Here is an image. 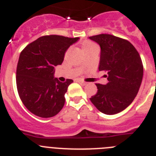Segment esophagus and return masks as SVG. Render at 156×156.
I'll use <instances>...</instances> for the list:
<instances>
[{"label":"esophagus","instance_id":"esophagus-1","mask_svg":"<svg viewBox=\"0 0 156 156\" xmlns=\"http://www.w3.org/2000/svg\"><path fill=\"white\" fill-rule=\"evenodd\" d=\"M77 82L79 83H80V85H82V86H85V85L87 84V83H86V82H84V81L81 80H77Z\"/></svg>","mask_w":156,"mask_h":156}]
</instances>
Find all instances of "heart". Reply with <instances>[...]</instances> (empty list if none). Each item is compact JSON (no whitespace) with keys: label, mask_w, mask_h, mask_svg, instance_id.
<instances>
[{"label":"heart","mask_w":156,"mask_h":156,"mask_svg":"<svg viewBox=\"0 0 156 156\" xmlns=\"http://www.w3.org/2000/svg\"><path fill=\"white\" fill-rule=\"evenodd\" d=\"M91 45H94L93 43H91V42H85L84 44H83V48H87V47L91 46Z\"/></svg>","instance_id":"b5f03b06"}]
</instances>
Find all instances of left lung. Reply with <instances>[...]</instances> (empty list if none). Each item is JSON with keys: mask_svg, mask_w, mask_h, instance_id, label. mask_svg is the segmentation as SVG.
Instances as JSON below:
<instances>
[{"mask_svg": "<svg viewBox=\"0 0 156 156\" xmlns=\"http://www.w3.org/2000/svg\"><path fill=\"white\" fill-rule=\"evenodd\" d=\"M101 48L99 71H106L108 83H96L90 98L102 113L114 115L127 108L137 96L143 78V65L136 48L126 40L110 34L89 37Z\"/></svg>", "mask_w": 156, "mask_h": 156, "instance_id": "1", "label": "left lung"}]
</instances>
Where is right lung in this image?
I'll return each mask as SVG.
<instances>
[{
	"label": "right lung",
	"instance_id": "right-lung-1",
	"mask_svg": "<svg viewBox=\"0 0 156 156\" xmlns=\"http://www.w3.org/2000/svg\"><path fill=\"white\" fill-rule=\"evenodd\" d=\"M79 39L44 36L21 52L16 70L17 90L23 105L33 114L49 118L63 108L65 94L73 80L60 82L54 77L55 67L62 63L66 51Z\"/></svg>",
	"mask_w": 156,
	"mask_h": 156
}]
</instances>
